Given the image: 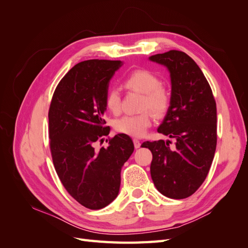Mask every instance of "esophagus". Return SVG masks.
Wrapping results in <instances>:
<instances>
[{"label": "esophagus", "mask_w": 248, "mask_h": 248, "mask_svg": "<svg viewBox=\"0 0 248 248\" xmlns=\"http://www.w3.org/2000/svg\"><path fill=\"white\" fill-rule=\"evenodd\" d=\"M133 144H134V147H136V149H138V148H140V141L138 140V139H134L133 140Z\"/></svg>", "instance_id": "34e87169"}]
</instances>
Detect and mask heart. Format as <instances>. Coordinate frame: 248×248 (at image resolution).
Segmentation results:
<instances>
[{"label":"heart","instance_id":"1","mask_svg":"<svg viewBox=\"0 0 248 248\" xmlns=\"http://www.w3.org/2000/svg\"><path fill=\"white\" fill-rule=\"evenodd\" d=\"M124 87L142 94L140 109L151 110L156 116H163L168 111L170 104V94L169 90L161 85L159 78L153 72L146 69L133 70L124 79ZM106 108L111 114L121 111V96L117 90H109L106 99ZM152 124V118L149 111L134 116H125L115 122V129L133 138L145 136L148 128Z\"/></svg>","mask_w":248,"mask_h":248}]
</instances>
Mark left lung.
<instances>
[{
  "instance_id": "8db88e82",
  "label": "left lung",
  "mask_w": 248,
  "mask_h": 248,
  "mask_svg": "<svg viewBox=\"0 0 248 248\" xmlns=\"http://www.w3.org/2000/svg\"><path fill=\"white\" fill-rule=\"evenodd\" d=\"M166 66L170 74L171 95L159 133L175 139L174 147L163 140L144 141L152 152L150 167L155 187L163 196L181 200L190 197L205 181L217 142L216 102L204 73L180 50L149 58Z\"/></svg>"
}]
</instances>
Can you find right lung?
I'll list each match as a JSON object with an SVG mask.
<instances>
[{"label": "right lung", "instance_id": "right-lung-1", "mask_svg": "<svg viewBox=\"0 0 248 248\" xmlns=\"http://www.w3.org/2000/svg\"><path fill=\"white\" fill-rule=\"evenodd\" d=\"M121 65L109 60L77 64L60 80L49 106V148L56 171L70 196L91 210L102 209L117 198L121 169L134 150L124 133L108 139V148H94L109 133L103 119L104 99Z\"/></svg>", "mask_w": 248, "mask_h": 248}]
</instances>
